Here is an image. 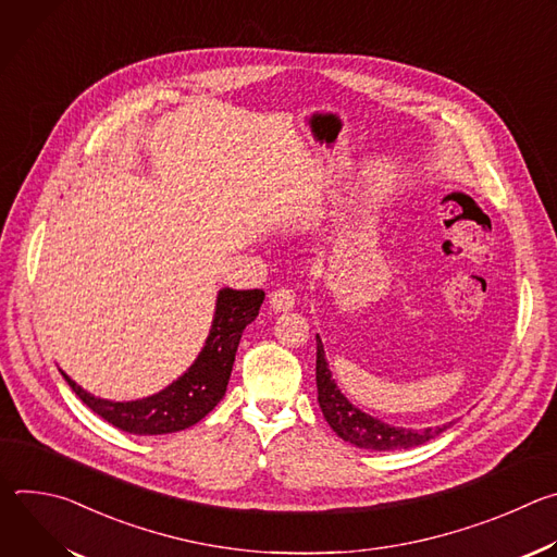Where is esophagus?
Wrapping results in <instances>:
<instances>
[{"label": "esophagus", "mask_w": 557, "mask_h": 557, "mask_svg": "<svg viewBox=\"0 0 557 557\" xmlns=\"http://www.w3.org/2000/svg\"><path fill=\"white\" fill-rule=\"evenodd\" d=\"M269 304L275 312H286V310L295 308V293L290 288H277L271 293Z\"/></svg>", "instance_id": "obj_1"}]
</instances>
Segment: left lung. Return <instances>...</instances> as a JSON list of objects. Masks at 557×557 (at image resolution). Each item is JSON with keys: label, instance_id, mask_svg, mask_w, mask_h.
I'll list each match as a JSON object with an SVG mask.
<instances>
[{"label": "left lung", "instance_id": "obj_1", "mask_svg": "<svg viewBox=\"0 0 557 557\" xmlns=\"http://www.w3.org/2000/svg\"><path fill=\"white\" fill-rule=\"evenodd\" d=\"M314 376H317V401H320L324 419L329 421V425L333 428V432L339 438H344V441H348V443H352L361 449H370V451L410 449V447L428 443L430 438L438 436L441 432H445L451 425L449 423V425L425 428V430L394 428V425L383 423L376 417L366 414L357 406H352L342 394V389L337 387V383L333 379V372L329 368L324 344H322L320 335H317Z\"/></svg>", "mask_w": 557, "mask_h": 557}]
</instances>
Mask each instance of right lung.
<instances>
[{
    "label": "right lung",
    "mask_w": 557,
    "mask_h": 557,
    "mask_svg": "<svg viewBox=\"0 0 557 557\" xmlns=\"http://www.w3.org/2000/svg\"><path fill=\"white\" fill-rule=\"evenodd\" d=\"M264 301V290H235L222 288L215 299V312L209 337L198 359L165 389L136 401H108L76 385L63 370V379L72 392L95 414L114 428L138 434L156 436L172 434L196 425L205 419L224 396L233 370L237 344L245 329L256 320Z\"/></svg>",
    "instance_id": "add662e5"
}]
</instances>
